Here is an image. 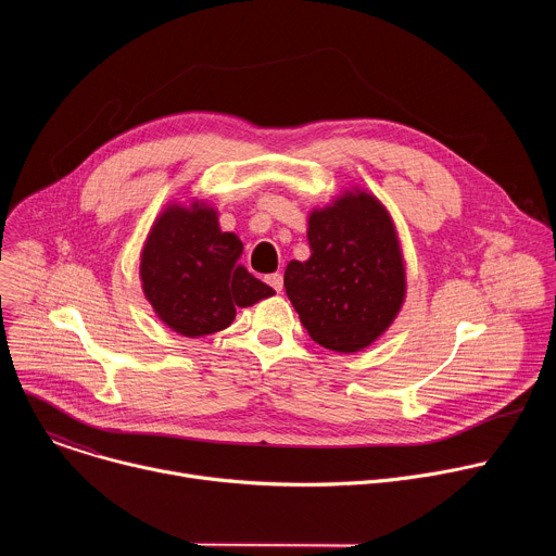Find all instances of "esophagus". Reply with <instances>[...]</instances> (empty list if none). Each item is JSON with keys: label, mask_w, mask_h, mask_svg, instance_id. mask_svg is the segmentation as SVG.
<instances>
[{"label": "esophagus", "mask_w": 556, "mask_h": 556, "mask_svg": "<svg viewBox=\"0 0 556 556\" xmlns=\"http://www.w3.org/2000/svg\"><path fill=\"white\" fill-rule=\"evenodd\" d=\"M266 283H268L273 290H277V292H281V290H283V277H281L279 273L268 275V277H266Z\"/></svg>", "instance_id": "obj_1"}]
</instances>
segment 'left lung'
I'll list each match as a JSON object with an SVG mask.
<instances>
[{"label":"left lung","mask_w":556,"mask_h":556,"mask_svg":"<svg viewBox=\"0 0 556 556\" xmlns=\"http://www.w3.org/2000/svg\"><path fill=\"white\" fill-rule=\"evenodd\" d=\"M309 260L283 275L309 339L350 354L371 345L405 301V262L387 208L365 191H345L307 217Z\"/></svg>","instance_id":"obj_1"}]
</instances>
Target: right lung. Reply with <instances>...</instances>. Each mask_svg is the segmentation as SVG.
<instances>
[{
  "label": "right lung",
  "instance_id": "1",
  "mask_svg": "<svg viewBox=\"0 0 556 556\" xmlns=\"http://www.w3.org/2000/svg\"><path fill=\"white\" fill-rule=\"evenodd\" d=\"M244 244L222 232L204 202L169 204L153 222L140 255V279L157 319L198 339L228 328L235 305L249 307L275 290L242 264Z\"/></svg>",
  "mask_w": 556,
  "mask_h": 556
}]
</instances>
